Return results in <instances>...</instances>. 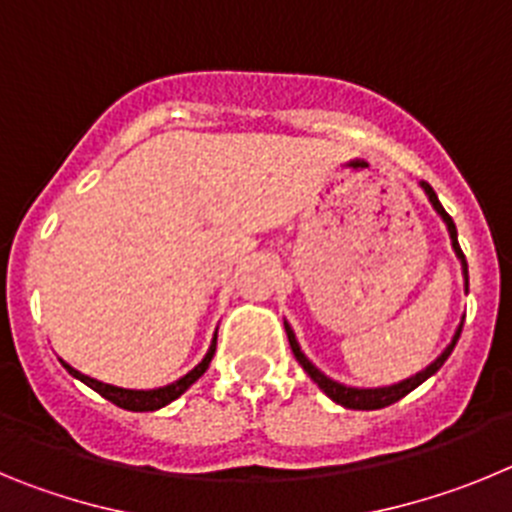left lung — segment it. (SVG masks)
Wrapping results in <instances>:
<instances>
[{"label": "left lung", "mask_w": 512, "mask_h": 512, "mask_svg": "<svg viewBox=\"0 0 512 512\" xmlns=\"http://www.w3.org/2000/svg\"><path fill=\"white\" fill-rule=\"evenodd\" d=\"M420 189L425 192V197H428V202L433 205V210L438 212V217L443 220V225H446V230H449V238H451V248H454L456 259H459L461 264V277H464V292H469V271H467V259H464V253H461L459 248V238H456V225L454 220L449 217V212L443 210L441 202H438L436 192H433L431 184L420 182ZM461 325H464V318L459 320V325H456L454 336H451L449 346L443 348L441 354L436 356V359L431 361V364L425 366V369H420L418 374H413V377L402 379V382H395V384H384V387H351V384H343V382H336V379H330L328 374H323L318 369V366L312 364L310 359L305 356V351L300 348V343H297V336L295 330H292V325L284 320V330H287V338H289V346H292V354H295V359L300 361V366L307 372V377L312 379V382L318 384L320 390L325 392V395L330 397L333 402H338L341 408H348V410H379V408H387V405H392V402L402 400L405 395H410V392L415 390V387H420V384L425 382V379H431L433 374L438 372L443 366V361L449 359L451 351H454L456 341H459V333H461Z\"/></svg>", "instance_id": "obj_1"}]
</instances>
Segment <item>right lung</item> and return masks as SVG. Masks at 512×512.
<instances>
[{
	"instance_id": "add662e5",
	"label": "right lung",
	"mask_w": 512,
	"mask_h": 512,
	"mask_svg": "<svg viewBox=\"0 0 512 512\" xmlns=\"http://www.w3.org/2000/svg\"><path fill=\"white\" fill-rule=\"evenodd\" d=\"M215 346H217V330H215V336H212L210 348H207L205 359L194 366L192 372H187L182 379H176V382L164 384V387H156V390H125V387H115V384H107V382H99V379H94V377H87V374H81L79 369H74V366L66 364L63 359H58V361H61L63 369H66L71 377H76L79 382H84L87 387H92L94 392H99L104 400H110L112 405H117V408L133 410V413H151V410H161L164 405L174 402L176 397H182L184 392H187L189 387H192V384L207 372V366H210L212 356H215Z\"/></svg>"
}]
</instances>
